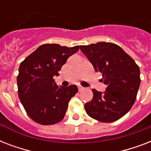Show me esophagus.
I'll use <instances>...</instances> for the list:
<instances>
[{
	"label": "esophagus",
	"mask_w": 151,
	"mask_h": 151,
	"mask_svg": "<svg viewBox=\"0 0 151 151\" xmlns=\"http://www.w3.org/2000/svg\"><path fill=\"white\" fill-rule=\"evenodd\" d=\"M84 88H85L82 87V86L78 85V90H79V91H82V90H84Z\"/></svg>",
	"instance_id": "1"
}]
</instances>
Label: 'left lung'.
Wrapping results in <instances>:
<instances>
[{
  "instance_id": "1",
  "label": "left lung",
  "mask_w": 151,
  "mask_h": 151,
  "mask_svg": "<svg viewBox=\"0 0 151 151\" xmlns=\"http://www.w3.org/2000/svg\"><path fill=\"white\" fill-rule=\"evenodd\" d=\"M81 51L103 74L106 88L92 89L93 98L85 103L90 117L102 122H113L129 112L136 101L140 85V71L136 62L120 46L110 42L81 45Z\"/></svg>"
}]
</instances>
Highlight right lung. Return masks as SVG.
I'll use <instances>...</instances> for the list:
<instances>
[{"label":"right lung","instance_id":"right-lung-1","mask_svg":"<svg viewBox=\"0 0 151 151\" xmlns=\"http://www.w3.org/2000/svg\"><path fill=\"white\" fill-rule=\"evenodd\" d=\"M79 46L68 48L57 44L39 46L20 63L17 85L19 97L27 114L44 125L63 119L69 101L78 92L76 85L59 87L53 77Z\"/></svg>","mask_w":151,"mask_h":151}]
</instances>
